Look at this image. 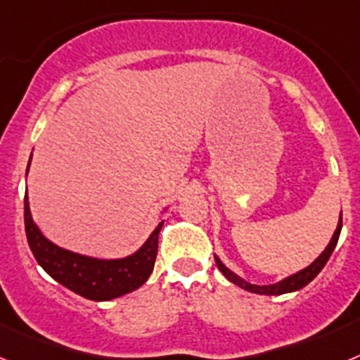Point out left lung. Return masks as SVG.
I'll list each match as a JSON object with an SVG mask.
<instances>
[{
  "instance_id": "left-lung-1",
  "label": "left lung",
  "mask_w": 360,
  "mask_h": 360,
  "mask_svg": "<svg viewBox=\"0 0 360 360\" xmlns=\"http://www.w3.org/2000/svg\"><path fill=\"white\" fill-rule=\"evenodd\" d=\"M341 229H342V216H339V224H337L335 232H333V236H332V240H330V243L326 245V249H324L323 252H321L319 256H317L316 259H314V262H311L308 266L301 269L299 272H295V274L288 276V278L281 279V281L272 283V285H254V283H249L247 279L240 278L236 272H232L229 266H225L224 262H221V259H219L216 254H214V262H216V266L219 269V272H221V274H224L229 281L234 283V285H238V287L243 288V290L252 292V294H262V295L290 294V292L301 290L303 287H307L308 283H310L311 279L316 278L321 270H323V266L326 265V262H328L330 256H332L333 249H335L337 241H339V236H341Z\"/></svg>"
}]
</instances>
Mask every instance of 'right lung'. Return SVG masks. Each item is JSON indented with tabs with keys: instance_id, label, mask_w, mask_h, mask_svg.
I'll list each match as a JSON object with an SVG mask.
<instances>
[{
	"instance_id": "1",
	"label": "right lung",
	"mask_w": 360,
	"mask_h": 360,
	"mask_svg": "<svg viewBox=\"0 0 360 360\" xmlns=\"http://www.w3.org/2000/svg\"><path fill=\"white\" fill-rule=\"evenodd\" d=\"M32 160V157H30ZM28 160V167H30ZM27 167V174H28ZM167 207L162 211V214ZM164 221L155 227L139 250L124 257H94L63 249L44 236L32 218L28 193H25V231L30 250L41 269L75 294L91 301H110L141 288L151 276L158 250V234Z\"/></svg>"
}]
</instances>
